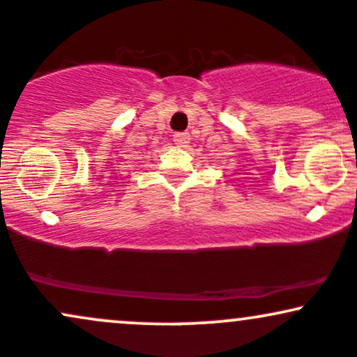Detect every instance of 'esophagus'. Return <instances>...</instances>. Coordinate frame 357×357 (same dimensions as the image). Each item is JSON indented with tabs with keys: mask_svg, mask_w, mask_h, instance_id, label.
<instances>
[{
	"mask_svg": "<svg viewBox=\"0 0 357 357\" xmlns=\"http://www.w3.org/2000/svg\"><path fill=\"white\" fill-rule=\"evenodd\" d=\"M173 141L174 144H178L179 147H184L190 142V134L188 132H176L173 136Z\"/></svg>",
	"mask_w": 357,
	"mask_h": 357,
	"instance_id": "34e87169",
	"label": "esophagus"
}]
</instances>
